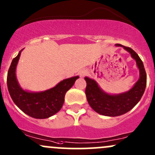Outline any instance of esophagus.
I'll return each instance as SVG.
<instances>
[{"label":"esophagus","instance_id":"esophagus-1","mask_svg":"<svg viewBox=\"0 0 155 155\" xmlns=\"http://www.w3.org/2000/svg\"><path fill=\"white\" fill-rule=\"evenodd\" d=\"M86 74H87V71H86V70H82V71H81V72H80V76L83 77V76L85 75Z\"/></svg>","mask_w":155,"mask_h":155}]
</instances>
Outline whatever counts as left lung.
Instances as JSON below:
<instances>
[{"mask_svg": "<svg viewBox=\"0 0 155 155\" xmlns=\"http://www.w3.org/2000/svg\"><path fill=\"white\" fill-rule=\"evenodd\" d=\"M116 45L123 47L136 60L140 69V79L128 92L112 95L103 92L94 80L85 78L87 81L85 93L89 104L95 112L107 116H121L130 110L141 99L146 87V70L138 54L129 47L120 44Z\"/></svg>", "mask_w": 155, "mask_h": 155, "instance_id": "obj_1", "label": "left lung"}]
</instances>
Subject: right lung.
<instances>
[{
	"label": "right lung",
	"mask_w": 155,
	"mask_h": 155,
	"mask_svg": "<svg viewBox=\"0 0 155 155\" xmlns=\"http://www.w3.org/2000/svg\"><path fill=\"white\" fill-rule=\"evenodd\" d=\"M12 60L7 74V87L12 101L28 116L35 119H46L60 111L64 103L65 95L74 85L78 76L65 79L56 87L41 92H29L19 87L15 77V68L21 55Z\"/></svg>",
	"instance_id": "obj_1"
}]
</instances>
